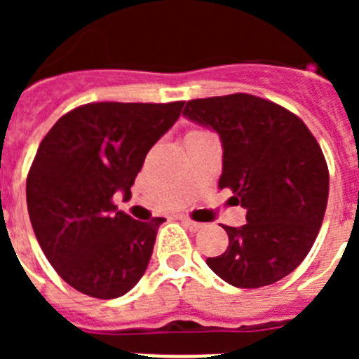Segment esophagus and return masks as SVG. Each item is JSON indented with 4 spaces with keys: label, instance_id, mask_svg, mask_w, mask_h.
<instances>
[{
    "label": "esophagus",
    "instance_id": "34e87169",
    "mask_svg": "<svg viewBox=\"0 0 359 359\" xmlns=\"http://www.w3.org/2000/svg\"><path fill=\"white\" fill-rule=\"evenodd\" d=\"M182 223L185 224L187 228H190V230H199V228L203 226L201 223H196V221H192V219H189V217H183Z\"/></svg>",
    "mask_w": 359,
    "mask_h": 359
}]
</instances>
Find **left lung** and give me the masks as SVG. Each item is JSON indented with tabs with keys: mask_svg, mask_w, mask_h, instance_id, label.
I'll return each instance as SVG.
<instances>
[{
	"mask_svg": "<svg viewBox=\"0 0 359 359\" xmlns=\"http://www.w3.org/2000/svg\"><path fill=\"white\" fill-rule=\"evenodd\" d=\"M183 116L217 133L219 187L246 208V224L224 226L230 244L208 257V268L236 287L290 275L309 253L327 207L329 170L315 136L291 111L246 93L189 100Z\"/></svg>",
	"mask_w": 359,
	"mask_h": 359,
	"instance_id": "obj_1",
	"label": "left lung"
}]
</instances>
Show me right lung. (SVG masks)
<instances>
[{"instance_id":"obj_1","label":"right lung","mask_w":359,"mask_h":359,"mask_svg":"<svg viewBox=\"0 0 359 359\" xmlns=\"http://www.w3.org/2000/svg\"><path fill=\"white\" fill-rule=\"evenodd\" d=\"M183 102L86 104L41 142L27 177L37 243L69 286L118 298L144 277L163 217L144 223L118 210L131 199L149 149L174 126Z\"/></svg>"}]
</instances>
